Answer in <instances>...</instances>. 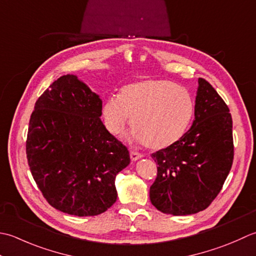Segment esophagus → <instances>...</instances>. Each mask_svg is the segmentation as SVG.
Wrapping results in <instances>:
<instances>
[{"label": "esophagus", "mask_w": 256, "mask_h": 256, "mask_svg": "<svg viewBox=\"0 0 256 256\" xmlns=\"http://www.w3.org/2000/svg\"><path fill=\"white\" fill-rule=\"evenodd\" d=\"M140 158H142V154H140L137 151H130V159L132 161H137Z\"/></svg>", "instance_id": "1"}]
</instances>
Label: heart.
Masks as SVG:
<instances>
[{"label": "heart", "mask_w": 256, "mask_h": 256, "mask_svg": "<svg viewBox=\"0 0 256 256\" xmlns=\"http://www.w3.org/2000/svg\"><path fill=\"white\" fill-rule=\"evenodd\" d=\"M194 102L186 88L166 80H144L122 88L102 107L107 130L124 132L132 118V137L148 148L161 150L178 142L189 128Z\"/></svg>", "instance_id": "1"}]
</instances>
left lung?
I'll list each match as a JSON object with an SVG mask.
<instances>
[{
  "mask_svg": "<svg viewBox=\"0 0 256 256\" xmlns=\"http://www.w3.org/2000/svg\"><path fill=\"white\" fill-rule=\"evenodd\" d=\"M198 84L191 128L178 142L152 154L158 174L150 201L166 214L190 216L206 208L233 162L230 110L206 80L199 78Z\"/></svg>",
  "mask_w": 256,
  "mask_h": 256,
  "instance_id": "1",
  "label": "left lung"
}]
</instances>
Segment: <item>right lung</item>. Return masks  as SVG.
<instances>
[{"label": "right lung", "instance_id": "1", "mask_svg": "<svg viewBox=\"0 0 256 256\" xmlns=\"http://www.w3.org/2000/svg\"><path fill=\"white\" fill-rule=\"evenodd\" d=\"M102 100L76 75L55 80L35 104L26 154L30 170L52 206L77 216H98L117 200L116 176L129 151L109 134Z\"/></svg>", "mask_w": 256, "mask_h": 256}]
</instances>
